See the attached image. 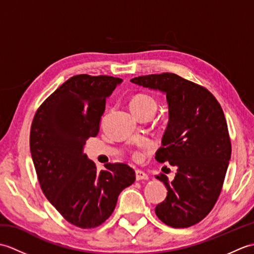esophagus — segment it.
I'll use <instances>...</instances> for the list:
<instances>
[{
    "instance_id": "esophagus-1",
    "label": "esophagus",
    "mask_w": 254,
    "mask_h": 254,
    "mask_svg": "<svg viewBox=\"0 0 254 254\" xmlns=\"http://www.w3.org/2000/svg\"><path fill=\"white\" fill-rule=\"evenodd\" d=\"M135 177H136L137 181H139V180H148V176L142 170H136L135 171Z\"/></svg>"
}]
</instances>
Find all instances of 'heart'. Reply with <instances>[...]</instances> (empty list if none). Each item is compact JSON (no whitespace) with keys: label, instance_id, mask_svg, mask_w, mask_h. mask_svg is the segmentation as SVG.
Returning a JSON list of instances; mask_svg holds the SVG:
<instances>
[{"label":"heart","instance_id":"heart-1","mask_svg":"<svg viewBox=\"0 0 254 254\" xmlns=\"http://www.w3.org/2000/svg\"><path fill=\"white\" fill-rule=\"evenodd\" d=\"M131 109L132 111H136V110H141V109H154L156 111L157 109V101L154 98L153 96L147 95V94H138L136 96H134L132 100H131ZM136 158H138L139 153H135Z\"/></svg>","mask_w":254,"mask_h":254}]
</instances>
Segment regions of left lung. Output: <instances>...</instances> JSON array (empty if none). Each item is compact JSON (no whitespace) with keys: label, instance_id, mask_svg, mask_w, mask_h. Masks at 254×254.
Returning a JSON list of instances; mask_svg holds the SVG:
<instances>
[{"label":"left lung","instance_id":"obj_1","mask_svg":"<svg viewBox=\"0 0 254 254\" xmlns=\"http://www.w3.org/2000/svg\"><path fill=\"white\" fill-rule=\"evenodd\" d=\"M131 82L166 94L169 121L155 158L169 161L177 174L172 181L163 174L156 176L168 192L155 213L170 227H190L206 217L222 191L231 156L224 111L206 88L174 73Z\"/></svg>","mask_w":254,"mask_h":254}]
</instances>
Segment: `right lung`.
Listing matches in <instances>:
<instances>
[{
	"instance_id": "add662e5",
	"label": "right lung",
	"mask_w": 254,
	"mask_h": 254,
	"mask_svg": "<svg viewBox=\"0 0 254 254\" xmlns=\"http://www.w3.org/2000/svg\"><path fill=\"white\" fill-rule=\"evenodd\" d=\"M121 78L87 74L63 83L38 108L30 128V153L40 188L68 223L88 229L106 222L119 194L135 181V171L123 163L97 171L83 153L99 132L106 99Z\"/></svg>"
}]
</instances>
